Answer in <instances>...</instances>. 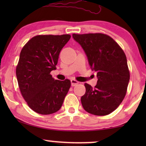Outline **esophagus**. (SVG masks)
Masks as SVG:
<instances>
[{"mask_svg": "<svg viewBox=\"0 0 146 146\" xmlns=\"http://www.w3.org/2000/svg\"><path fill=\"white\" fill-rule=\"evenodd\" d=\"M70 82H71L72 86H75L76 85H77L78 84V82L76 80H74V79H72L71 80H70Z\"/></svg>", "mask_w": 146, "mask_h": 146, "instance_id": "esophagus-1", "label": "esophagus"}]
</instances>
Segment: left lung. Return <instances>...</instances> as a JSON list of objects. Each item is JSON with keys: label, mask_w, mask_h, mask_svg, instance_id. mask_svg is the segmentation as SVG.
<instances>
[{"label": "left lung", "mask_w": 146, "mask_h": 146, "mask_svg": "<svg viewBox=\"0 0 146 146\" xmlns=\"http://www.w3.org/2000/svg\"><path fill=\"white\" fill-rule=\"evenodd\" d=\"M93 71L97 72L94 88L86 83L82 105L87 112L106 115L114 111L124 98L129 81L125 53L110 36L101 33L76 35Z\"/></svg>", "instance_id": "obj_1"}]
</instances>
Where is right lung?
<instances>
[{"instance_id":"obj_1","label":"right lung","mask_w":146,"mask_h":146,"mask_svg":"<svg viewBox=\"0 0 146 146\" xmlns=\"http://www.w3.org/2000/svg\"><path fill=\"white\" fill-rule=\"evenodd\" d=\"M70 35H38L23 48L16 70L24 99L35 112L42 115L56 112L71 86L69 80L53 78L59 54Z\"/></svg>"}]
</instances>
